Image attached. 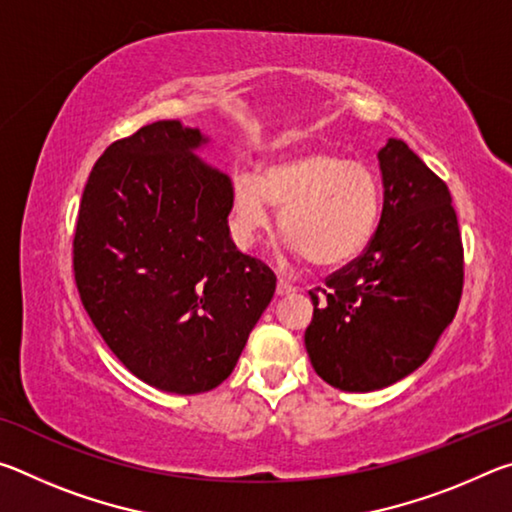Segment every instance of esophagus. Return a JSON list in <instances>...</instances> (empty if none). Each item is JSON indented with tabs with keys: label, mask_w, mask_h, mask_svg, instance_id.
<instances>
[{
	"label": "esophagus",
	"mask_w": 512,
	"mask_h": 512,
	"mask_svg": "<svg viewBox=\"0 0 512 512\" xmlns=\"http://www.w3.org/2000/svg\"><path fill=\"white\" fill-rule=\"evenodd\" d=\"M275 291H277V296H289V293H293L296 291V287H293L291 282H287V280H277V287H275Z\"/></svg>",
	"instance_id": "esophagus-1"
}]
</instances>
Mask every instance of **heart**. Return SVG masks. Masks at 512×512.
Listing matches in <instances>:
<instances>
[{
    "label": "heart",
    "mask_w": 512,
    "mask_h": 512,
    "mask_svg": "<svg viewBox=\"0 0 512 512\" xmlns=\"http://www.w3.org/2000/svg\"><path fill=\"white\" fill-rule=\"evenodd\" d=\"M275 202L293 253L332 268L352 262L375 237L384 192L370 164L314 149L235 176L232 212L241 246L275 225Z\"/></svg>",
    "instance_id": "heart-1"
}]
</instances>
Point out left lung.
Returning <instances> with one entry per match:
<instances>
[{
  "label": "left lung",
  "instance_id": "left-lung-1",
  "mask_svg": "<svg viewBox=\"0 0 512 512\" xmlns=\"http://www.w3.org/2000/svg\"><path fill=\"white\" fill-rule=\"evenodd\" d=\"M379 164L384 210L375 237L309 291L311 366L348 393L379 391L420 368L463 293V241L447 183L402 140L381 146Z\"/></svg>",
  "mask_w": 512,
  "mask_h": 512
}]
</instances>
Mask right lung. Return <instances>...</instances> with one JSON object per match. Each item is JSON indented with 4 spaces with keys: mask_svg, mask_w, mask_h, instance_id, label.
<instances>
[{
    "mask_svg": "<svg viewBox=\"0 0 512 512\" xmlns=\"http://www.w3.org/2000/svg\"><path fill=\"white\" fill-rule=\"evenodd\" d=\"M205 140L153 121L112 142L83 189L74 282L108 348L146 384L196 395L228 379L275 293L262 259L230 239V178L196 158Z\"/></svg>",
    "mask_w": 512,
    "mask_h": 512,
    "instance_id": "obj_1",
    "label": "right lung"
}]
</instances>
